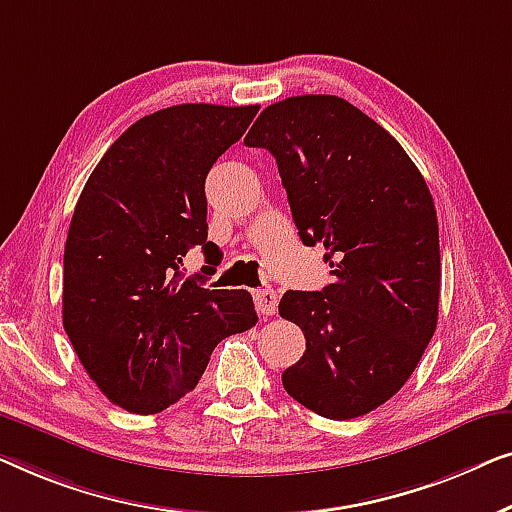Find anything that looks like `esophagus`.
Listing matches in <instances>:
<instances>
[{
  "mask_svg": "<svg viewBox=\"0 0 512 512\" xmlns=\"http://www.w3.org/2000/svg\"><path fill=\"white\" fill-rule=\"evenodd\" d=\"M253 299H255L257 313L276 315V311H278V292L276 290H271V287H266V290H257L253 294Z\"/></svg>",
  "mask_w": 512,
  "mask_h": 512,
  "instance_id": "obj_1",
  "label": "esophagus"
}]
</instances>
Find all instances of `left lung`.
<instances>
[{"mask_svg": "<svg viewBox=\"0 0 512 512\" xmlns=\"http://www.w3.org/2000/svg\"><path fill=\"white\" fill-rule=\"evenodd\" d=\"M243 143L276 157L301 241L325 246L334 276L325 290L280 299V318L306 336L285 392L329 420L371 413L406 385L436 331L429 187L387 129L334 95L266 106Z\"/></svg>", "mask_w": 512, "mask_h": 512, "instance_id": "8db88e82", "label": "left lung"}]
</instances>
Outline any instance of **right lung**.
I'll use <instances>...</instances> for the list:
<instances>
[{
  "mask_svg": "<svg viewBox=\"0 0 512 512\" xmlns=\"http://www.w3.org/2000/svg\"><path fill=\"white\" fill-rule=\"evenodd\" d=\"M259 106L181 104L125 129L85 183L64 246L62 325L115 406L153 415L197 387L222 338L255 327L246 290L181 278L206 241V176Z\"/></svg>",
  "mask_w": 512,
  "mask_h": 512,
  "instance_id": "add662e5",
  "label": "right lung"
}]
</instances>
